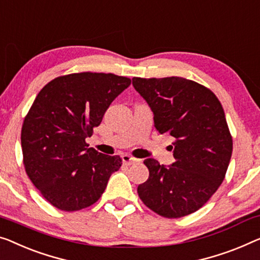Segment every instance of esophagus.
Returning a JSON list of instances; mask_svg holds the SVG:
<instances>
[{"mask_svg": "<svg viewBox=\"0 0 260 260\" xmlns=\"http://www.w3.org/2000/svg\"><path fill=\"white\" fill-rule=\"evenodd\" d=\"M140 160H138V158L135 157H132L129 155H122V162L125 164L126 166H131V165H134L139 162Z\"/></svg>", "mask_w": 260, "mask_h": 260, "instance_id": "esophagus-1", "label": "esophagus"}]
</instances>
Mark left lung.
Segmentation results:
<instances>
[{
    "label": "left lung",
    "mask_w": 260,
    "mask_h": 260,
    "mask_svg": "<svg viewBox=\"0 0 260 260\" xmlns=\"http://www.w3.org/2000/svg\"><path fill=\"white\" fill-rule=\"evenodd\" d=\"M132 80L153 111L155 128L175 139L172 166L143 161L149 177L139 197L167 218L190 215L214 195L229 167L232 137L223 107L214 92L181 77Z\"/></svg>",
    "instance_id": "left-lung-1"
}]
</instances>
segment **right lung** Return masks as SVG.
Masks as SVG:
<instances>
[{
  "label": "right lung",
  "mask_w": 260,
  "mask_h": 260,
  "mask_svg": "<svg viewBox=\"0 0 260 260\" xmlns=\"http://www.w3.org/2000/svg\"><path fill=\"white\" fill-rule=\"evenodd\" d=\"M129 85V78L113 73L80 72L57 77L37 94L22 126L23 164L53 207L64 211L90 207L121 167L119 155L88 148L85 139Z\"/></svg>",
  "instance_id": "1"
}]
</instances>
